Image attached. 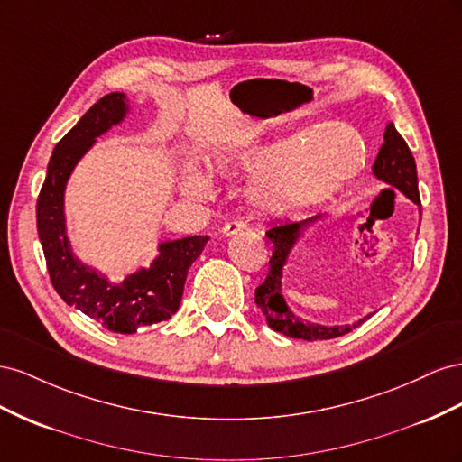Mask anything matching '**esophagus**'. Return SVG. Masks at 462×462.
Masks as SVG:
<instances>
[{"label":"esophagus","mask_w":462,"mask_h":462,"mask_svg":"<svg viewBox=\"0 0 462 462\" xmlns=\"http://www.w3.org/2000/svg\"><path fill=\"white\" fill-rule=\"evenodd\" d=\"M242 230H245V224L242 220H230V222L224 224L220 232H222V236H234V234L242 232Z\"/></svg>","instance_id":"1"}]
</instances>
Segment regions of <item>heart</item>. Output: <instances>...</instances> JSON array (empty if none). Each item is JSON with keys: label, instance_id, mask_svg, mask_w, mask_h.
Segmentation results:
<instances>
[{"label": "heart", "instance_id": "b5f03b06", "mask_svg": "<svg viewBox=\"0 0 462 462\" xmlns=\"http://www.w3.org/2000/svg\"><path fill=\"white\" fill-rule=\"evenodd\" d=\"M365 158L358 131L345 124H327L247 149L220 152L215 168L220 176L259 180L252 189L255 207L281 213L331 199L362 172ZM181 188L189 195L210 193V183L199 170H188Z\"/></svg>", "mask_w": 462, "mask_h": 462}]
</instances>
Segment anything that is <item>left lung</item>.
Instances as JSON below:
<instances>
[{"instance_id": "obj_1", "label": "left lung", "mask_w": 462, "mask_h": 462, "mask_svg": "<svg viewBox=\"0 0 462 462\" xmlns=\"http://www.w3.org/2000/svg\"><path fill=\"white\" fill-rule=\"evenodd\" d=\"M372 172L377 180L389 183V186L397 188L401 193H404L411 199L421 217V203L418 193V174H416V162L414 156L408 149L406 141L401 137V134L394 129L393 124L385 127L383 144L377 152V158L374 162ZM321 220V215H315L311 218L300 220V222H281L276 226L269 228L265 232L267 238L273 242V257L269 261V274L263 284L255 288V304L261 308L263 315H265L267 325L276 333H282L290 338H301V340H328L335 337H342L350 333L352 328L360 327L365 318L354 321L350 325H319V323H308L300 319L298 315L292 313L288 308L286 300L282 296V269L288 261L290 252L298 244L300 236L304 230H308L313 222Z\"/></svg>"}]
</instances>
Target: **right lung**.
Returning <instances> with one entry per match:
<instances>
[{"label": "right lung", "mask_w": 462, "mask_h": 462, "mask_svg": "<svg viewBox=\"0 0 462 462\" xmlns=\"http://www.w3.org/2000/svg\"><path fill=\"white\" fill-rule=\"evenodd\" d=\"M127 112L124 92L102 97L56 144L36 203L38 238L56 292L68 306L122 335L135 333L143 325L166 321L178 311L188 271L208 242V236H188L158 244V257L151 267L127 274L120 284L75 257L65 228V186L97 137L120 125Z\"/></svg>", "instance_id": "obj_1"}]
</instances>
